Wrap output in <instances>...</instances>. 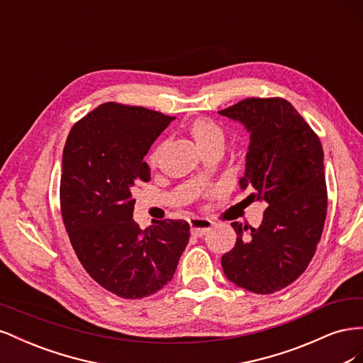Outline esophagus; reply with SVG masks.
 I'll return each instance as SVG.
<instances>
[{"label": "esophagus", "instance_id": "1", "mask_svg": "<svg viewBox=\"0 0 363 363\" xmlns=\"http://www.w3.org/2000/svg\"><path fill=\"white\" fill-rule=\"evenodd\" d=\"M189 224H191L192 235L199 236V238L206 235L208 230L212 228V223L208 221V219H204V218H191Z\"/></svg>", "mask_w": 363, "mask_h": 363}]
</instances>
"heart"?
Returning <instances> with one entry per match:
<instances>
[{"label": "heart", "mask_w": 363, "mask_h": 363, "mask_svg": "<svg viewBox=\"0 0 363 363\" xmlns=\"http://www.w3.org/2000/svg\"><path fill=\"white\" fill-rule=\"evenodd\" d=\"M189 131L195 140L196 147H199L200 150H204L211 145H223V142H224L223 128L219 127L216 123H213L212 119H207V118L195 119L189 127ZM162 150H163V145H159L155 151L151 152V156H150L151 167H156L160 155H162Z\"/></svg>", "instance_id": "heart-1"}]
</instances>
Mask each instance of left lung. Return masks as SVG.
I'll use <instances>...</instances> for the list:
<instances>
[{
	"label": "left lung",
	"instance_id": "1",
	"mask_svg": "<svg viewBox=\"0 0 363 363\" xmlns=\"http://www.w3.org/2000/svg\"><path fill=\"white\" fill-rule=\"evenodd\" d=\"M218 113L250 133L239 186L268 204L257 228L232 223L236 244L221 265L236 286L274 294L306 271L323 235L327 188L321 140L283 98H247Z\"/></svg>",
	"mask_w": 363,
	"mask_h": 363
}]
</instances>
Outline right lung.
<instances>
[{"mask_svg":"<svg viewBox=\"0 0 363 363\" xmlns=\"http://www.w3.org/2000/svg\"><path fill=\"white\" fill-rule=\"evenodd\" d=\"M174 119L104 103L71 128L65 144L60 207L72 248L87 274L123 298H144L168 284L189 242L183 219L145 230L133 219L131 189L150 180L144 157Z\"/></svg>","mask_w":363,"mask_h":363,"instance_id":"obj_1","label":"right lung"}]
</instances>
